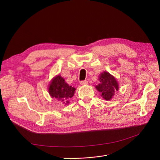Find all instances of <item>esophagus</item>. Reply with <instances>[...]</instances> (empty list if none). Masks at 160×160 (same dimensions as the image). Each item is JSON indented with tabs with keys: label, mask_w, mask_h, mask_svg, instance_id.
I'll return each instance as SVG.
<instances>
[{
	"label": "esophagus",
	"mask_w": 160,
	"mask_h": 160,
	"mask_svg": "<svg viewBox=\"0 0 160 160\" xmlns=\"http://www.w3.org/2000/svg\"><path fill=\"white\" fill-rule=\"evenodd\" d=\"M88 80H82V81L80 82V84L82 85V86H83V85L88 84Z\"/></svg>",
	"instance_id": "esophagus-1"
}]
</instances>
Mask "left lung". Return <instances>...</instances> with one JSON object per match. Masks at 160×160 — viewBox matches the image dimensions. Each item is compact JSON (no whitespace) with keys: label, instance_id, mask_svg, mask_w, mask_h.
Masks as SVG:
<instances>
[{"label":"left lung","instance_id":"1","mask_svg":"<svg viewBox=\"0 0 160 160\" xmlns=\"http://www.w3.org/2000/svg\"><path fill=\"white\" fill-rule=\"evenodd\" d=\"M100 83L96 86L97 89L102 93L103 98L107 100H110L118 91L119 86L116 79L109 72L101 73L99 78Z\"/></svg>","mask_w":160,"mask_h":160}]
</instances>
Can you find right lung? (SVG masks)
Returning <instances> with one entry per match:
<instances>
[{
	"label": "right lung",
	"mask_w": 160,
	"mask_h": 160,
	"mask_svg": "<svg viewBox=\"0 0 160 160\" xmlns=\"http://www.w3.org/2000/svg\"><path fill=\"white\" fill-rule=\"evenodd\" d=\"M75 90V88L67 84L60 75L52 80L48 88L50 96L64 103H69L68 100L73 97Z\"/></svg>",
	"instance_id": "1"
}]
</instances>
